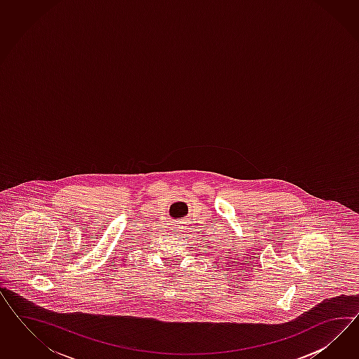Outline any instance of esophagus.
Here are the masks:
<instances>
[{
	"label": "esophagus",
	"instance_id": "obj_1",
	"mask_svg": "<svg viewBox=\"0 0 359 359\" xmlns=\"http://www.w3.org/2000/svg\"><path fill=\"white\" fill-rule=\"evenodd\" d=\"M185 224H187V222H185V219H180V221H176V225H175V228H176V230H177L179 233H182V231H183V230H184L185 229Z\"/></svg>",
	"mask_w": 359,
	"mask_h": 359
}]
</instances>
